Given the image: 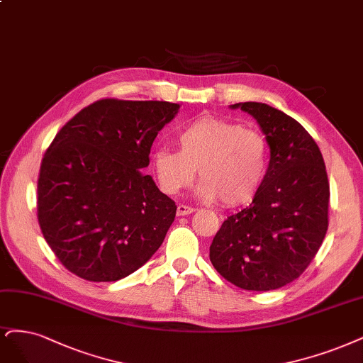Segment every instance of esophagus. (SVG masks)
Segmentation results:
<instances>
[{
    "label": "esophagus",
    "instance_id": "34e87169",
    "mask_svg": "<svg viewBox=\"0 0 363 363\" xmlns=\"http://www.w3.org/2000/svg\"><path fill=\"white\" fill-rule=\"evenodd\" d=\"M195 208L189 207V206H184V204H179L177 206V216H186V215H191L194 213Z\"/></svg>",
    "mask_w": 363,
    "mask_h": 363
}]
</instances>
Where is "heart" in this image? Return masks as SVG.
Segmentation results:
<instances>
[{
	"label": "heart",
	"mask_w": 363,
	"mask_h": 363,
	"mask_svg": "<svg viewBox=\"0 0 363 363\" xmlns=\"http://www.w3.org/2000/svg\"><path fill=\"white\" fill-rule=\"evenodd\" d=\"M179 152L160 147L152 167L160 191L176 195L189 186L198 168L196 195L204 201L220 199L235 207L251 203L264 182L269 150L259 132L216 117H201L177 135Z\"/></svg>",
	"instance_id": "obj_1"
}]
</instances>
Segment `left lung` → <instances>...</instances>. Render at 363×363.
I'll use <instances>...</instances> for the list:
<instances>
[{
  "label": "left lung",
  "mask_w": 363,
  "mask_h": 363,
  "mask_svg": "<svg viewBox=\"0 0 363 363\" xmlns=\"http://www.w3.org/2000/svg\"><path fill=\"white\" fill-rule=\"evenodd\" d=\"M230 108L257 120L270 160L252 204L230 216L216 233L210 261L243 290H277L301 277L326 235V167L312 136L285 112L259 102Z\"/></svg>",
  "instance_id": "8db88e82"
}]
</instances>
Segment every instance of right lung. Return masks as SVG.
Here are the masks:
<instances>
[{"instance_id": "obj_1", "label": "right lung", "mask_w": 363, "mask_h": 363, "mask_svg": "<svg viewBox=\"0 0 363 363\" xmlns=\"http://www.w3.org/2000/svg\"><path fill=\"white\" fill-rule=\"evenodd\" d=\"M179 104L104 99L55 135L40 165L37 218L61 264L93 282L129 277L153 257L177 206L144 168Z\"/></svg>"}]
</instances>
